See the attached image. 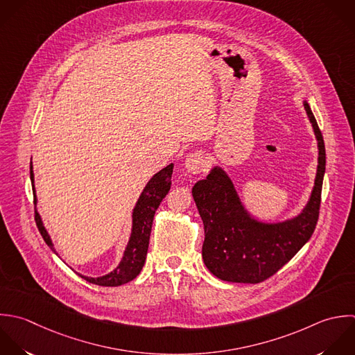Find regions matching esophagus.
I'll list each match as a JSON object with an SVG mask.
<instances>
[{"mask_svg": "<svg viewBox=\"0 0 355 355\" xmlns=\"http://www.w3.org/2000/svg\"><path fill=\"white\" fill-rule=\"evenodd\" d=\"M203 164H205V159L200 153H191L185 157V162H184V166L187 168L188 173H192V174H198L202 171L203 168Z\"/></svg>", "mask_w": 355, "mask_h": 355, "instance_id": "1", "label": "esophagus"}]
</instances>
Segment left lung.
Masks as SVG:
<instances>
[{
  "instance_id": "obj_1",
  "label": "left lung",
  "mask_w": 355,
  "mask_h": 355,
  "mask_svg": "<svg viewBox=\"0 0 355 355\" xmlns=\"http://www.w3.org/2000/svg\"><path fill=\"white\" fill-rule=\"evenodd\" d=\"M318 146V166L310 198L302 211L282 221H261L242 203L227 171L216 164L192 188L205 225L202 257L221 281L259 284L279 271L311 238L320 213L325 175V144L310 103L303 101Z\"/></svg>"
}]
</instances>
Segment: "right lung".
<instances>
[{
    "label": "right lung",
    "instance_id": "obj_1",
    "mask_svg": "<svg viewBox=\"0 0 355 355\" xmlns=\"http://www.w3.org/2000/svg\"><path fill=\"white\" fill-rule=\"evenodd\" d=\"M174 164L170 163L160 171H157L145 185L142 189L132 211H131V234L128 238V242L125 245L123 257L119 263V266L110 271L106 275L102 277H85L78 274L83 279H85L89 284L99 285V286H120L124 285L141 272L148 253L149 246V238L152 231V223L155 213L160 205V202L166 198L171 188V174H173ZM30 180L33 185V193H34V203L37 205V195H35V187H34V173H33V162H30ZM35 223L37 227L45 241V243L51 248L52 252H55L52 239L44 227L42 218L40 213L35 210ZM56 253V252H55ZM58 254V253H56Z\"/></svg>",
    "mask_w": 355,
    "mask_h": 355
}]
</instances>
